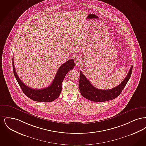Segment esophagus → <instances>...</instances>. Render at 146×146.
Wrapping results in <instances>:
<instances>
[{
  "label": "esophagus",
  "instance_id": "obj_1",
  "mask_svg": "<svg viewBox=\"0 0 146 146\" xmlns=\"http://www.w3.org/2000/svg\"><path fill=\"white\" fill-rule=\"evenodd\" d=\"M82 61L79 57H77L75 59V63L77 66H80L82 64Z\"/></svg>",
  "mask_w": 146,
  "mask_h": 146
}]
</instances>
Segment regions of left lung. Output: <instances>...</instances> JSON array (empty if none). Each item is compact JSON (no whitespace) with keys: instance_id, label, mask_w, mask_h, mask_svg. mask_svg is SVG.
I'll list each match as a JSON object with an SVG mask.
<instances>
[{"instance_id":"left-lung-1","label":"left lung","mask_w":146,"mask_h":146,"mask_svg":"<svg viewBox=\"0 0 146 146\" xmlns=\"http://www.w3.org/2000/svg\"><path fill=\"white\" fill-rule=\"evenodd\" d=\"M132 66L124 80L119 85L108 90L99 89L94 87L90 82L80 71L79 88L81 95L85 98L96 102H101L113 100L121 94L131 76Z\"/></svg>"}]
</instances>
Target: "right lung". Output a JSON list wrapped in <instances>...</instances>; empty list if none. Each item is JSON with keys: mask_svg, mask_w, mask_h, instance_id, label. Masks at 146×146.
I'll use <instances>...</instances> for the list:
<instances>
[{"mask_svg": "<svg viewBox=\"0 0 146 146\" xmlns=\"http://www.w3.org/2000/svg\"><path fill=\"white\" fill-rule=\"evenodd\" d=\"M74 66V61L73 59L64 63L58 68L52 83L50 86L44 89H35L28 87L22 83L15 70L14 58H13L14 76L23 92L31 100L40 102H50L58 98L62 90V83L64 78L69 70L73 69Z\"/></svg>", "mask_w": 146, "mask_h": 146, "instance_id": "1", "label": "right lung"}]
</instances>
